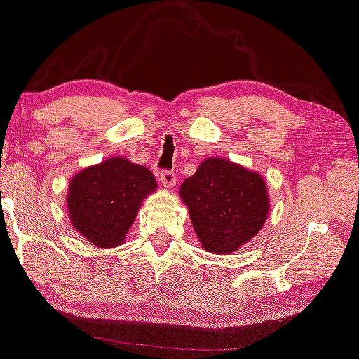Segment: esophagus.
I'll use <instances>...</instances> for the list:
<instances>
[{"instance_id":"1","label":"esophagus","mask_w":359,"mask_h":359,"mask_svg":"<svg viewBox=\"0 0 359 359\" xmlns=\"http://www.w3.org/2000/svg\"><path fill=\"white\" fill-rule=\"evenodd\" d=\"M160 180L161 184L165 185L166 188H172L174 184H175V175L172 171H168V169H165V171H161L160 174Z\"/></svg>"}]
</instances>
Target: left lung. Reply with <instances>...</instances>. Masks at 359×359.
I'll return each mask as SVG.
<instances>
[{"instance_id":"obj_1","label":"left lung","mask_w":359,"mask_h":359,"mask_svg":"<svg viewBox=\"0 0 359 359\" xmlns=\"http://www.w3.org/2000/svg\"><path fill=\"white\" fill-rule=\"evenodd\" d=\"M191 224L204 250L231 254L257 236L269 215L264 179L224 158H207L180 185Z\"/></svg>"}]
</instances>
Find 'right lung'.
I'll return each instance as SVG.
<instances>
[{"label": "right lung", "instance_id": "1", "mask_svg": "<svg viewBox=\"0 0 359 359\" xmlns=\"http://www.w3.org/2000/svg\"><path fill=\"white\" fill-rule=\"evenodd\" d=\"M155 190L157 182L147 168L108 158L72 177L66 201L70 223L95 246H119L142 201Z\"/></svg>", "mask_w": 359, "mask_h": 359}]
</instances>
